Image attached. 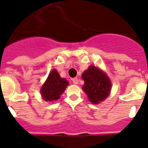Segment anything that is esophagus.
Returning a JSON list of instances; mask_svg holds the SVG:
<instances>
[{"mask_svg": "<svg viewBox=\"0 0 148 148\" xmlns=\"http://www.w3.org/2000/svg\"><path fill=\"white\" fill-rule=\"evenodd\" d=\"M72 82L74 83V84H77V83H78V78L77 77L73 78Z\"/></svg>", "mask_w": 148, "mask_h": 148, "instance_id": "esophagus-1", "label": "esophagus"}]
</instances>
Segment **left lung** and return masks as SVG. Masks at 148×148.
I'll use <instances>...</instances> for the list:
<instances>
[{"mask_svg": "<svg viewBox=\"0 0 148 148\" xmlns=\"http://www.w3.org/2000/svg\"><path fill=\"white\" fill-rule=\"evenodd\" d=\"M82 78L85 82L83 91L92 103H98L108 97L111 90V82L98 68L90 66L82 74Z\"/></svg>", "mask_w": 148, "mask_h": 148, "instance_id": "left-lung-1", "label": "left lung"}]
</instances>
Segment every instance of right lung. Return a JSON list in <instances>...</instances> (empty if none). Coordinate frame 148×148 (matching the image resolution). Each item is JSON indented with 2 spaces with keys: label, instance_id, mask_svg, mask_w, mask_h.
Listing matches in <instances>:
<instances>
[{
  "label": "right lung",
  "instance_id": "add662e5",
  "mask_svg": "<svg viewBox=\"0 0 148 148\" xmlns=\"http://www.w3.org/2000/svg\"><path fill=\"white\" fill-rule=\"evenodd\" d=\"M68 85L69 82L64 78L60 77L56 69H53L41 88L42 97L46 101L58 100Z\"/></svg>",
  "mask_w": 148,
  "mask_h": 148
}]
</instances>
